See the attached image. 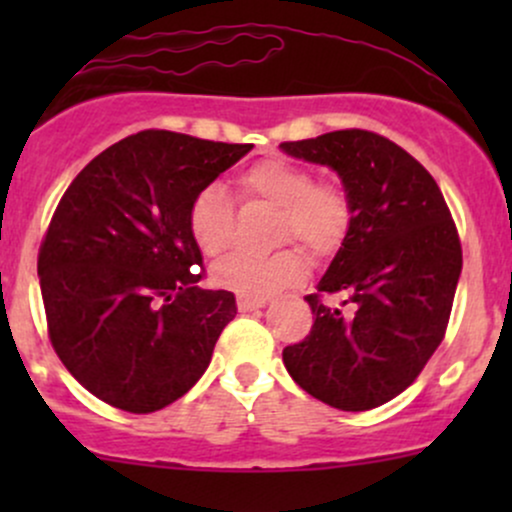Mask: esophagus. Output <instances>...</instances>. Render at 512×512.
<instances>
[{"mask_svg": "<svg viewBox=\"0 0 512 512\" xmlns=\"http://www.w3.org/2000/svg\"><path fill=\"white\" fill-rule=\"evenodd\" d=\"M267 298H248V296H238V310L240 313H250V310L264 308Z\"/></svg>", "mask_w": 512, "mask_h": 512, "instance_id": "obj_1", "label": "esophagus"}]
</instances>
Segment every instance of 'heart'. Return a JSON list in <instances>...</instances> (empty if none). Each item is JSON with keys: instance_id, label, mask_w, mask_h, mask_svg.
I'll use <instances>...</instances> for the list:
<instances>
[{"instance_id": "obj_1", "label": "heart", "mask_w": 512, "mask_h": 512, "mask_svg": "<svg viewBox=\"0 0 512 512\" xmlns=\"http://www.w3.org/2000/svg\"><path fill=\"white\" fill-rule=\"evenodd\" d=\"M240 202H264L279 211L276 243L298 240L305 250L327 257L339 250L351 228L354 204L339 180H315L313 170L286 158H262L233 178ZM187 231L204 257H221L236 233V209L219 185H207L187 207ZM305 272V260L293 245L264 257L231 255L211 269L216 286L248 298L276 293Z\"/></svg>"}]
</instances>
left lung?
I'll use <instances>...</instances> for the list:
<instances>
[{
	"instance_id": "8db88e82",
	"label": "left lung",
	"mask_w": 512,
	"mask_h": 512,
	"mask_svg": "<svg viewBox=\"0 0 512 512\" xmlns=\"http://www.w3.org/2000/svg\"><path fill=\"white\" fill-rule=\"evenodd\" d=\"M281 149L332 166L354 204L342 248L305 296L310 334L286 346L284 366L334 409H375L407 390L443 342L462 272L457 226L433 175L383 134L337 129Z\"/></svg>"
}]
</instances>
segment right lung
Returning a JSON list of instances; mask_svg holds the SVG:
<instances>
[{
  "label": "right lung",
  "mask_w": 512,
  "mask_h": 512,
  "mask_svg": "<svg viewBox=\"0 0 512 512\" xmlns=\"http://www.w3.org/2000/svg\"><path fill=\"white\" fill-rule=\"evenodd\" d=\"M252 144L144 129L67 187L38 252L48 337L91 395L132 414L168 407L207 370L231 291H204L187 207Z\"/></svg>",
  "instance_id": "obj_1"
}]
</instances>
